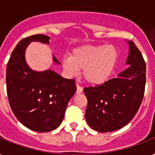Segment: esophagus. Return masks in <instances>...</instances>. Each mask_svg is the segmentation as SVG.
<instances>
[{
	"mask_svg": "<svg viewBox=\"0 0 155 155\" xmlns=\"http://www.w3.org/2000/svg\"><path fill=\"white\" fill-rule=\"evenodd\" d=\"M82 92H83V88H82L80 85L77 84V92H76V93H77L78 94H81Z\"/></svg>",
	"mask_w": 155,
	"mask_h": 155,
	"instance_id": "obj_1",
	"label": "esophagus"
}]
</instances>
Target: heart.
<instances>
[{"label": "heart", "mask_w": 155, "mask_h": 155, "mask_svg": "<svg viewBox=\"0 0 155 155\" xmlns=\"http://www.w3.org/2000/svg\"><path fill=\"white\" fill-rule=\"evenodd\" d=\"M118 52L113 45H85L77 48L70 56L62 59V67L69 75L83 70V77L88 84H104L116 67Z\"/></svg>", "instance_id": "obj_1"}]
</instances>
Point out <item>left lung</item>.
Instances as JSON below:
<instances>
[{"label":"left lung","mask_w":155,"mask_h":155,"mask_svg":"<svg viewBox=\"0 0 155 155\" xmlns=\"http://www.w3.org/2000/svg\"><path fill=\"white\" fill-rule=\"evenodd\" d=\"M128 68L117 78L94 87L84 88L88 100L85 119L100 133L116 131L132 120L143 99L146 65L140 51L129 41Z\"/></svg>","instance_id":"8db88e82"}]
</instances>
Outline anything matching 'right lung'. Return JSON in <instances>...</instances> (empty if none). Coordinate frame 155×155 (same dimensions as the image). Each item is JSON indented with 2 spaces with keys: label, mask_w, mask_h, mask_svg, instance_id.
I'll return each instance as SVG.
<instances>
[{
  "label": "right lung",
  "mask_w": 155,
  "mask_h": 155,
  "mask_svg": "<svg viewBox=\"0 0 155 155\" xmlns=\"http://www.w3.org/2000/svg\"><path fill=\"white\" fill-rule=\"evenodd\" d=\"M49 39L44 35L22 39L6 65V92L11 109L23 126L39 133L51 132L59 127L67 104L77 90L73 78H64L51 70L38 72L27 65L25 50L28 44H49ZM53 61L60 63L54 55Z\"/></svg>",
  "instance_id": "right-lung-1"
}]
</instances>
